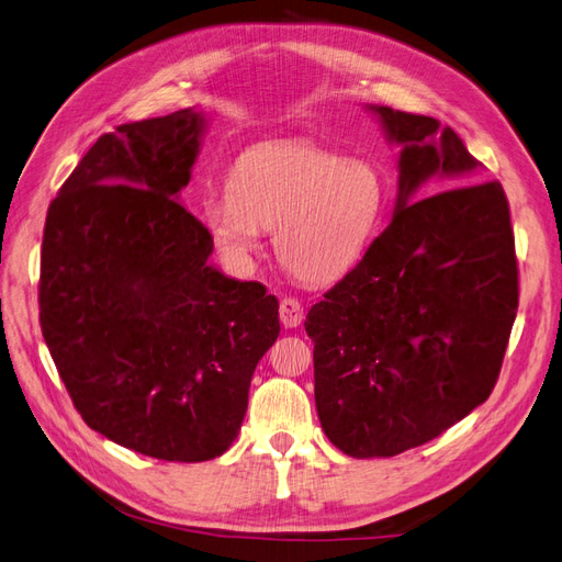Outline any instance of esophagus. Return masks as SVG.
<instances>
[{"instance_id":"1","label":"esophagus","mask_w":562,"mask_h":562,"mask_svg":"<svg viewBox=\"0 0 562 562\" xmlns=\"http://www.w3.org/2000/svg\"><path fill=\"white\" fill-rule=\"evenodd\" d=\"M279 318L285 328H297L304 321V307L295 297H283L279 304Z\"/></svg>"}]
</instances>
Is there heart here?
Segmentation results:
<instances>
[{"instance_id":"b5f03b06","label":"heart","mask_w":562,"mask_h":562,"mask_svg":"<svg viewBox=\"0 0 562 562\" xmlns=\"http://www.w3.org/2000/svg\"><path fill=\"white\" fill-rule=\"evenodd\" d=\"M386 178L363 157L312 140L265 143L234 164L227 194H206L199 215L220 252L248 265L274 229L277 258L304 283H333L361 262L382 229Z\"/></svg>"}]
</instances>
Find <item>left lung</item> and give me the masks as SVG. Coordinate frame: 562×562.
Listing matches in <instances>:
<instances>
[{"label":"left lung","instance_id":"1","mask_svg":"<svg viewBox=\"0 0 562 562\" xmlns=\"http://www.w3.org/2000/svg\"><path fill=\"white\" fill-rule=\"evenodd\" d=\"M368 110L401 147L394 217L304 321L321 427L356 459L429 443L485 403L518 312L502 184L458 183L483 164L438 119ZM434 177L460 187L422 200Z\"/></svg>","mask_w":562,"mask_h":562}]
</instances>
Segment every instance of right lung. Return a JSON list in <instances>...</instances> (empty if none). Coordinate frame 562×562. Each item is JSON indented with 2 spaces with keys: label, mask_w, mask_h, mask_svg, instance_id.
I'll return each instance as SVG.
<instances>
[{
  "label": "right lung",
  "mask_w": 562,
  "mask_h": 562,
  "mask_svg": "<svg viewBox=\"0 0 562 562\" xmlns=\"http://www.w3.org/2000/svg\"><path fill=\"white\" fill-rule=\"evenodd\" d=\"M206 116L192 108L100 135L50 201L40 323L98 434L166 462H206L239 436L279 300L211 265L180 203Z\"/></svg>",
  "instance_id": "add662e5"
}]
</instances>
